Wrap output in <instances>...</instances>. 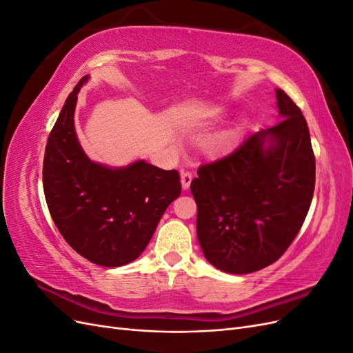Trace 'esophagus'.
<instances>
[{"label":"esophagus","mask_w":353,"mask_h":353,"mask_svg":"<svg viewBox=\"0 0 353 353\" xmlns=\"http://www.w3.org/2000/svg\"><path fill=\"white\" fill-rule=\"evenodd\" d=\"M191 181H193V172H190V170H183V174H181V184H183L184 190L190 187Z\"/></svg>","instance_id":"obj_1"}]
</instances>
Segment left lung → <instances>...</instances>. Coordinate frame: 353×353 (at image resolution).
I'll list each match as a JSON object with an SVG mask.
<instances>
[{
    "instance_id": "obj_1",
    "label": "left lung",
    "mask_w": 353,
    "mask_h": 353,
    "mask_svg": "<svg viewBox=\"0 0 353 353\" xmlns=\"http://www.w3.org/2000/svg\"><path fill=\"white\" fill-rule=\"evenodd\" d=\"M281 121L232 153L203 163L191 181L206 259L230 274L279 261L301 231L315 188V156L302 110L276 90Z\"/></svg>"
}]
</instances>
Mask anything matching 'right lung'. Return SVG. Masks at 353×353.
<instances>
[{"instance_id": "1", "label": "right lung", "mask_w": 353, "mask_h": 353, "mask_svg": "<svg viewBox=\"0 0 353 353\" xmlns=\"http://www.w3.org/2000/svg\"><path fill=\"white\" fill-rule=\"evenodd\" d=\"M83 77L50 132L42 184L50 215L70 248L101 266L140 256L166 208L181 194L178 170L144 160L112 169L94 163L78 143L73 113Z\"/></svg>"}]
</instances>
